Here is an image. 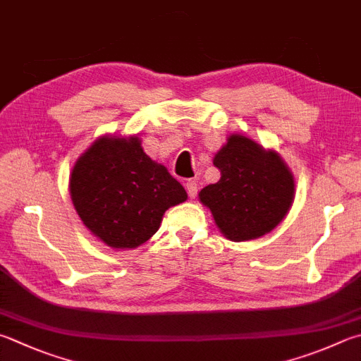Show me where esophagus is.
Segmentation results:
<instances>
[{
    "mask_svg": "<svg viewBox=\"0 0 361 361\" xmlns=\"http://www.w3.org/2000/svg\"><path fill=\"white\" fill-rule=\"evenodd\" d=\"M185 187H187V192H188L190 198L195 200L196 195H198V183H196V180H188L185 183Z\"/></svg>",
    "mask_w": 361,
    "mask_h": 361,
    "instance_id": "esophagus-1",
    "label": "esophagus"
}]
</instances>
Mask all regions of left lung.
<instances>
[{"label": "left lung", "mask_w": 361, "mask_h": 361, "mask_svg": "<svg viewBox=\"0 0 361 361\" xmlns=\"http://www.w3.org/2000/svg\"><path fill=\"white\" fill-rule=\"evenodd\" d=\"M214 165L221 178L204 187L200 200L229 240L256 239L286 216L294 201V178L276 152L231 135Z\"/></svg>", "instance_id": "left-lung-1"}]
</instances>
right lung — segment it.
I'll use <instances>...</instances> for the list:
<instances>
[{
    "mask_svg": "<svg viewBox=\"0 0 361 361\" xmlns=\"http://www.w3.org/2000/svg\"><path fill=\"white\" fill-rule=\"evenodd\" d=\"M72 202L85 226L111 248H135L157 233L187 192L133 138H100L75 163Z\"/></svg>",
    "mask_w": 361,
    "mask_h": 361,
    "instance_id": "add662e5",
    "label": "right lung"
}]
</instances>
